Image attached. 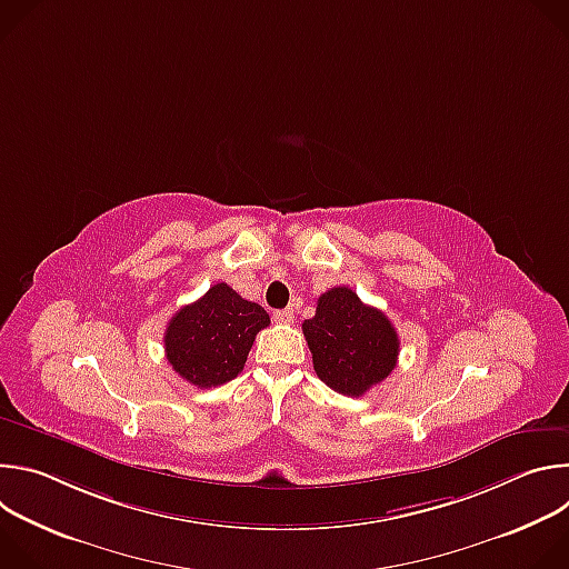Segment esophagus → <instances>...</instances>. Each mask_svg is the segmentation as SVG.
<instances>
[{
  "mask_svg": "<svg viewBox=\"0 0 569 569\" xmlns=\"http://www.w3.org/2000/svg\"><path fill=\"white\" fill-rule=\"evenodd\" d=\"M292 319H295L292 308H283V310H277V312H274V321H277V323H290Z\"/></svg>",
  "mask_w": 569,
  "mask_h": 569,
  "instance_id": "obj_1",
  "label": "esophagus"
}]
</instances>
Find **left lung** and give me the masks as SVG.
Here are the masks:
<instances>
[{
	"label": "left lung",
	"mask_w": 569,
	"mask_h": 569,
	"mask_svg": "<svg viewBox=\"0 0 569 569\" xmlns=\"http://www.w3.org/2000/svg\"><path fill=\"white\" fill-rule=\"evenodd\" d=\"M301 329L315 373L345 396H362L396 367L400 342L393 323L347 286L323 292Z\"/></svg>",
	"instance_id": "1"
}]
</instances>
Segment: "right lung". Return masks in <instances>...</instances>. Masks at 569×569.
<instances>
[{
    "label": "right lung",
    "mask_w": 569,
    "mask_h": 569,
    "mask_svg": "<svg viewBox=\"0 0 569 569\" xmlns=\"http://www.w3.org/2000/svg\"><path fill=\"white\" fill-rule=\"evenodd\" d=\"M268 323L270 315L259 303L216 283L171 317L164 333L167 360L198 389L224 385L246 367L257 333Z\"/></svg>",
    "instance_id": "add662e5"
}]
</instances>
